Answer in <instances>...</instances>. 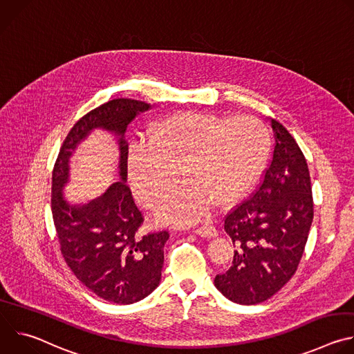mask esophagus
I'll list each match as a JSON object with an SVG mask.
<instances>
[{
	"label": "esophagus",
	"mask_w": 354,
	"mask_h": 354,
	"mask_svg": "<svg viewBox=\"0 0 354 354\" xmlns=\"http://www.w3.org/2000/svg\"><path fill=\"white\" fill-rule=\"evenodd\" d=\"M196 235H200V236H205V238H213L217 235V231L213 225H201V227H197L194 231H193Z\"/></svg>",
	"instance_id": "34e87169"
}]
</instances>
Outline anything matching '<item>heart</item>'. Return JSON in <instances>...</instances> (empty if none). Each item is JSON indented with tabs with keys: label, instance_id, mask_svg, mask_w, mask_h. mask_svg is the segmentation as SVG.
I'll list each match as a JSON object with an SVG mask.
<instances>
[{
	"label": "heart",
	"instance_id": "heart-1",
	"mask_svg": "<svg viewBox=\"0 0 354 354\" xmlns=\"http://www.w3.org/2000/svg\"><path fill=\"white\" fill-rule=\"evenodd\" d=\"M270 134L255 116L178 112L158 120L148 140L133 141L127 153L131 192L154 210L174 192L179 169L185 186L160 209L158 218L189 225L241 198L262 175Z\"/></svg>",
	"mask_w": 354,
	"mask_h": 354
}]
</instances>
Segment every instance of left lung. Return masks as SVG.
<instances>
[{"label": "left lung", "instance_id": "8db88e82", "mask_svg": "<svg viewBox=\"0 0 354 354\" xmlns=\"http://www.w3.org/2000/svg\"><path fill=\"white\" fill-rule=\"evenodd\" d=\"M274 148L263 179L224 218L234 248L232 266L217 274V290L242 306L274 295L295 273L314 218L304 154L287 129L270 119Z\"/></svg>", "mask_w": 354, "mask_h": 354}]
</instances>
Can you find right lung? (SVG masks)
Here are the masks:
<instances>
[{
	"instance_id": "obj_1",
	"label": "right lung",
	"mask_w": 354,
	"mask_h": 354,
	"mask_svg": "<svg viewBox=\"0 0 354 354\" xmlns=\"http://www.w3.org/2000/svg\"><path fill=\"white\" fill-rule=\"evenodd\" d=\"M149 104L118 97L82 116L68 131L52 176V214L62 255L75 277L93 294L116 304H133L153 292L164 266L168 231L141 234L144 217L137 209L127 180L129 123ZM105 128L120 137L121 180L86 205L73 207L62 196L68 160L93 129Z\"/></svg>"
}]
</instances>
